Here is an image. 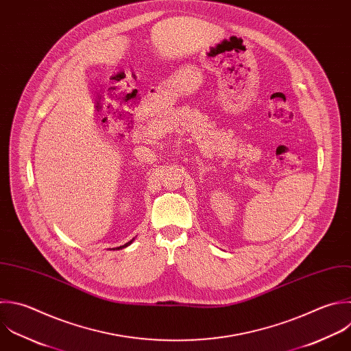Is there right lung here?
<instances>
[{
  "label": "right lung",
  "instance_id": "1",
  "mask_svg": "<svg viewBox=\"0 0 351 351\" xmlns=\"http://www.w3.org/2000/svg\"><path fill=\"white\" fill-rule=\"evenodd\" d=\"M133 241H134V239H132V240H130V241H128V243H126V244H123V245H121V247H117V250H122V248H125V247H128V245H130V244H132V243H133ZM112 250H115V248H112Z\"/></svg>",
  "mask_w": 351,
  "mask_h": 351
}]
</instances>
